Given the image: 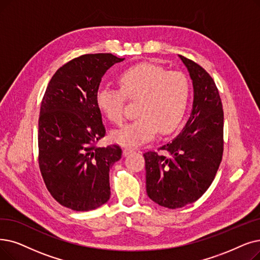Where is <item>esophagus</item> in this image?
Returning <instances> with one entry per match:
<instances>
[{
    "instance_id": "1",
    "label": "esophagus",
    "mask_w": 260,
    "mask_h": 260,
    "mask_svg": "<svg viewBox=\"0 0 260 260\" xmlns=\"http://www.w3.org/2000/svg\"><path fill=\"white\" fill-rule=\"evenodd\" d=\"M133 152H134V150H133V149H128V148L124 149V150H123V156H127V155L132 154Z\"/></svg>"
}]
</instances>
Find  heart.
Listing matches in <instances>:
<instances>
[{
  "instance_id": "obj_1",
  "label": "heart",
  "mask_w": 260,
  "mask_h": 260,
  "mask_svg": "<svg viewBox=\"0 0 260 260\" xmlns=\"http://www.w3.org/2000/svg\"><path fill=\"white\" fill-rule=\"evenodd\" d=\"M120 90L100 87L95 92L99 110L110 122H123L124 95L138 100V117L111 133L115 142L137 148L154 139L159 129L171 133L182 122L189 103L190 84L180 72H168L153 63H139L124 70L118 77Z\"/></svg>"
}]
</instances>
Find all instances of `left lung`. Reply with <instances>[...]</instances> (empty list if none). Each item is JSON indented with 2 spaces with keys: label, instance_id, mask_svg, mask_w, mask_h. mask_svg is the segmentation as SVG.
I'll return each instance as SVG.
<instances>
[{
  "label": "left lung",
  "instance_id": "8db88e82",
  "mask_svg": "<svg viewBox=\"0 0 260 260\" xmlns=\"http://www.w3.org/2000/svg\"><path fill=\"white\" fill-rule=\"evenodd\" d=\"M193 87V104L185 127L160 146L164 154H143L146 193L170 209L199 200L211 185L223 155V107L211 76L201 66L178 55Z\"/></svg>",
  "mask_w": 260,
  "mask_h": 260
}]
</instances>
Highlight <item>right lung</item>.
<instances>
[{"instance_id": "obj_1", "label": "right lung", "mask_w": 260, "mask_h": 260, "mask_svg": "<svg viewBox=\"0 0 260 260\" xmlns=\"http://www.w3.org/2000/svg\"><path fill=\"white\" fill-rule=\"evenodd\" d=\"M125 58L86 54L52 76L38 121L39 167L44 183L60 205L76 211L99 208L109 200V170L121 159L118 145L98 148L105 136L95 92L111 66Z\"/></svg>"}]
</instances>
